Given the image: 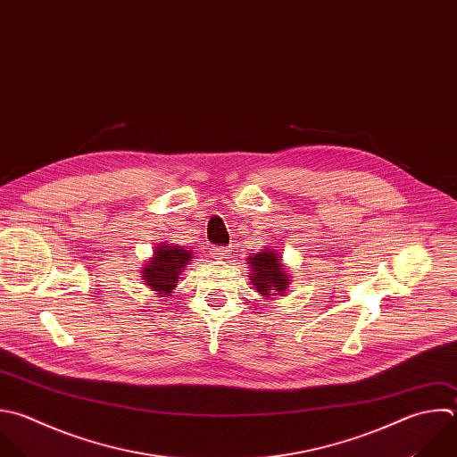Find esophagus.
Instances as JSON below:
<instances>
[{
    "mask_svg": "<svg viewBox=\"0 0 457 457\" xmlns=\"http://www.w3.org/2000/svg\"><path fill=\"white\" fill-rule=\"evenodd\" d=\"M227 253H228V250H227V248H223V246H220V248H212V255H214V257H218V259H225V257H227Z\"/></svg>",
    "mask_w": 457,
    "mask_h": 457,
    "instance_id": "34e87169",
    "label": "esophagus"
}]
</instances>
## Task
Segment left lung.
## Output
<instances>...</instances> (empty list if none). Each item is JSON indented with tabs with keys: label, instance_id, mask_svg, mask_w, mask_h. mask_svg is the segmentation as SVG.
I'll use <instances>...</instances> for the list:
<instances>
[{
	"label": "left lung",
	"instance_id": "1",
	"mask_svg": "<svg viewBox=\"0 0 457 457\" xmlns=\"http://www.w3.org/2000/svg\"><path fill=\"white\" fill-rule=\"evenodd\" d=\"M246 264H250L252 273L248 277L252 286L262 298L270 300L273 296H282L287 291L291 275L287 266L282 262V253L277 252L275 246L248 255Z\"/></svg>",
	"mask_w": 457,
	"mask_h": 457
}]
</instances>
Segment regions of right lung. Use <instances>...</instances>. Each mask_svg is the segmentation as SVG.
I'll return each mask as SVG.
<instances>
[{
  "instance_id": "1",
  "label": "right lung",
  "mask_w": 457,
  "mask_h": 457,
  "mask_svg": "<svg viewBox=\"0 0 457 457\" xmlns=\"http://www.w3.org/2000/svg\"><path fill=\"white\" fill-rule=\"evenodd\" d=\"M193 257V252L180 245L159 243L154 255L141 270V280L157 296H170L179 284V275L182 270H186Z\"/></svg>"
}]
</instances>
